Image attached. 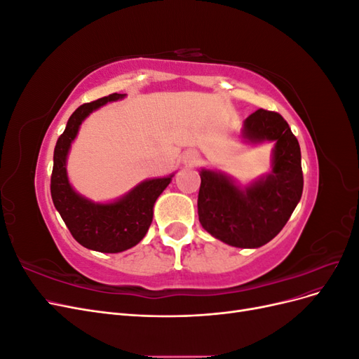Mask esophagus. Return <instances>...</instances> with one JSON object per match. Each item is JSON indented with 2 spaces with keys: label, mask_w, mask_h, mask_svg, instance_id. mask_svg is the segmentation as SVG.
Here are the masks:
<instances>
[{
  "label": "esophagus",
  "mask_w": 359,
  "mask_h": 359,
  "mask_svg": "<svg viewBox=\"0 0 359 359\" xmlns=\"http://www.w3.org/2000/svg\"><path fill=\"white\" fill-rule=\"evenodd\" d=\"M194 161H198V154L194 153V151H189V153L184 156V163H186V165H193Z\"/></svg>",
  "instance_id": "34e87169"
}]
</instances>
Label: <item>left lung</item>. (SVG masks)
<instances>
[{
    "mask_svg": "<svg viewBox=\"0 0 359 359\" xmlns=\"http://www.w3.org/2000/svg\"><path fill=\"white\" fill-rule=\"evenodd\" d=\"M245 144L274 142L271 172L240 186L223 170H199L198 214L203 229L240 248H257L283 229L301 199V149L285 118L257 109L241 130Z\"/></svg>",
    "mask_w": 359,
    "mask_h": 359,
    "instance_id": "obj_1",
    "label": "left lung"
}]
</instances>
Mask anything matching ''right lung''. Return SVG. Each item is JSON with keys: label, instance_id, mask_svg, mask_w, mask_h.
Wrapping results in <instances>:
<instances>
[{"label": "right lung", "instance_id": "1", "mask_svg": "<svg viewBox=\"0 0 359 359\" xmlns=\"http://www.w3.org/2000/svg\"><path fill=\"white\" fill-rule=\"evenodd\" d=\"M126 94H111L91 103H85L69 118L66 130L58 137L53 151L50 194L61 219L73 238L85 248L100 253H119L144 240L157 198L163 193L173 173L163 178L139 182L121 198L111 202H94L76 191L67 175V157L81 124L99 107L109 102L123 100Z\"/></svg>", "mask_w": 359, "mask_h": 359}]
</instances>
